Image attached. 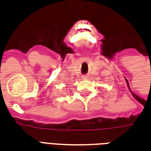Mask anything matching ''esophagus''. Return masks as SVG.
<instances>
[{
	"mask_svg": "<svg viewBox=\"0 0 151 151\" xmlns=\"http://www.w3.org/2000/svg\"><path fill=\"white\" fill-rule=\"evenodd\" d=\"M88 78L87 76H83V78H84V79H85V78Z\"/></svg>",
	"mask_w": 151,
	"mask_h": 151,
	"instance_id": "esophagus-1",
	"label": "esophagus"
}]
</instances>
